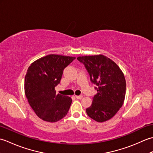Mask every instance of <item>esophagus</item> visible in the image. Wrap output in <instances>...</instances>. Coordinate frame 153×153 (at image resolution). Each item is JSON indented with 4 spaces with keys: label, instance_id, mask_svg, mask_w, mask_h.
<instances>
[{
    "label": "esophagus",
    "instance_id": "esophagus-1",
    "mask_svg": "<svg viewBox=\"0 0 153 153\" xmlns=\"http://www.w3.org/2000/svg\"><path fill=\"white\" fill-rule=\"evenodd\" d=\"M76 98L77 99H82L83 98V96L82 95H76Z\"/></svg>",
    "mask_w": 153,
    "mask_h": 153
}]
</instances>
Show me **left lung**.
Returning a JSON list of instances; mask_svg holds the SVG:
<instances>
[{
	"mask_svg": "<svg viewBox=\"0 0 153 153\" xmlns=\"http://www.w3.org/2000/svg\"><path fill=\"white\" fill-rule=\"evenodd\" d=\"M85 66L90 79L97 85V95L86 109L91 118L103 122L112 118L124 101L126 83L124 75L114 62L104 55L77 58Z\"/></svg>",
	"mask_w": 153,
	"mask_h": 153,
	"instance_id": "1",
	"label": "left lung"
}]
</instances>
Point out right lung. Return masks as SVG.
<instances>
[{"label": "right lung", "instance_id": "right-lung-1", "mask_svg": "<svg viewBox=\"0 0 153 153\" xmlns=\"http://www.w3.org/2000/svg\"><path fill=\"white\" fill-rule=\"evenodd\" d=\"M75 57L49 54L35 61L28 68L24 89L29 104L37 116L44 121L56 122L70 109V97L56 94L63 70Z\"/></svg>", "mask_w": 153, "mask_h": 153}]
</instances>
